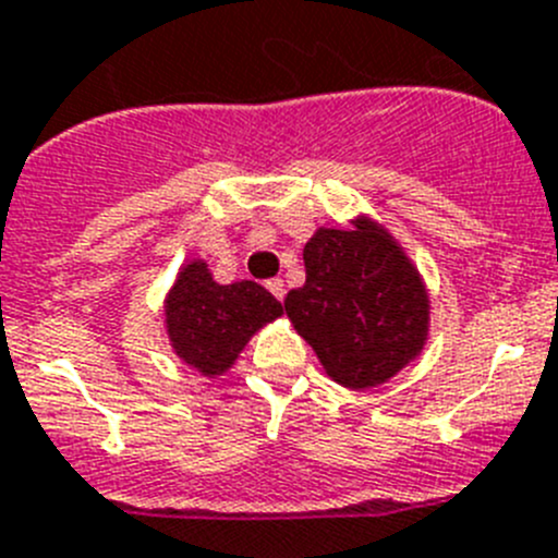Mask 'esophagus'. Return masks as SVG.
<instances>
[{
    "label": "esophagus",
    "instance_id": "obj_1",
    "mask_svg": "<svg viewBox=\"0 0 558 558\" xmlns=\"http://www.w3.org/2000/svg\"><path fill=\"white\" fill-rule=\"evenodd\" d=\"M268 290H270V293H274L279 301L284 299V282H282V279H270Z\"/></svg>",
    "mask_w": 558,
    "mask_h": 558
}]
</instances>
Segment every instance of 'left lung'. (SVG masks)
I'll return each instance as SVG.
<instances>
[{"instance_id":"1","label":"left lung","mask_w":558,"mask_h":558,"mask_svg":"<svg viewBox=\"0 0 558 558\" xmlns=\"http://www.w3.org/2000/svg\"><path fill=\"white\" fill-rule=\"evenodd\" d=\"M306 282L284 299L329 379L349 390L390 381L421 356L432 301L421 270L381 223L320 227L304 245Z\"/></svg>"}]
</instances>
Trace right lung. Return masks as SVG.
<instances>
[{
  "label": "right lung",
  "instance_id": "1",
  "mask_svg": "<svg viewBox=\"0 0 558 558\" xmlns=\"http://www.w3.org/2000/svg\"><path fill=\"white\" fill-rule=\"evenodd\" d=\"M282 304L257 282L218 284L204 259L179 268L166 295V331L173 354L207 379H218L245 342L282 318Z\"/></svg>",
  "mask_w": 558,
  "mask_h": 558
}]
</instances>
